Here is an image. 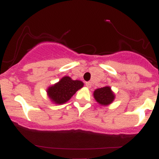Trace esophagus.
I'll return each mask as SVG.
<instances>
[{"instance_id": "1", "label": "esophagus", "mask_w": 159, "mask_h": 159, "mask_svg": "<svg viewBox=\"0 0 159 159\" xmlns=\"http://www.w3.org/2000/svg\"><path fill=\"white\" fill-rule=\"evenodd\" d=\"M86 86H87V87H88V88H90L91 86H92V83L90 81L88 82H86Z\"/></svg>"}]
</instances>
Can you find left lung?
I'll return each instance as SVG.
<instances>
[{
	"instance_id": "8db88e82",
	"label": "left lung",
	"mask_w": 159,
	"mask_h": 159,
	"mask_svg": "<svg viewBox=\"0 0 159 159\" xmlns=\"http://www.w3.org/2000/svg\"><path fill=\"white\" fill-rule=\"evenodd\" d=\"M93 96L95 100L102 106H107L114 102L115 94L111 90V87L105 86L94 90Z\"/></svg>"
}]
</instances>
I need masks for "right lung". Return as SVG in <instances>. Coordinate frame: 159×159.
Listing matches in <instances>:
<instances>
[{
  "label": "right lung",
  "instance_id": "right-lung-1",
  "mask_svg": "<svg viewBox=\"0 0 159 159\" xmlns=\"http://www.w3.org/2000/svg\"><path fill=\"white\" fill-rule=\"evenodd\" d=\"M83 86L81 81L72 80L69 76H64L56 84L48 87L47 95L53 103L62 105L67 102Z\"/></svg>",
  "mask_w": 159,
  "mask_h": 159
}]
</instances>
